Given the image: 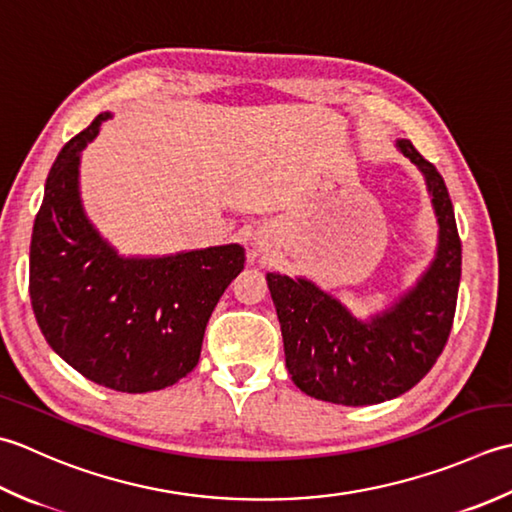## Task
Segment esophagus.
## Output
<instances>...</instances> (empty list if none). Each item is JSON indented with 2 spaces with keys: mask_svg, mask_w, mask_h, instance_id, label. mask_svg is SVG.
<instances>
[{
  "mask_svg": "<svg viewBox=\"0 0 512 512\" xmlns=\"http://www.w3.org/2000/svg\"><path fill=\"white\" fill-rule=\"evenodd\" d=\"M254 247L258 249V252H265V249H263L265 245H263V243H260V241H256V243H254Z\"/></svg>",
  "mask_w": 512,
  "mask_h": 512,
  "instance_id": "esophagus-1",
  "label": "esophagus"
}]
</instances>
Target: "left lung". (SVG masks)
Wrapping results in <instances>:
<instances>
[{"instance_id":"1","label":"left lung","mask_w":512,"mask_h":512,"mask_svg":"<svg viewBox=\"0 0 512 512\" xmlns=\"http://www.w3.org/2000/svg\"><path fill=\"white\" fill-rule=\"evenodd\" d=\"M398 150L429 187L440 241L415 287L371 320H360L307 278L267 274L280 320L285 362L296 387L316 400L364 406L413 389L444 351L462 276V243L442 174L400 139Z\"/></svg>"}]
</instances>
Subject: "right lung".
<instances>
[{"instance_id": "right-lung-1", "label": "right lung", "mask_w": 512, "mask_h": 512, "mask_svg": "<svg viewBox=\"0 0 512 512\" xmlns=\"http://www.w3.org/2000/svg\"><path fill=\"white\" fill-rule=\"evenodd\" d=\"M101 112L61 148L30 241V302L46 342L83 378L121 393L159 391L201 358L207 320L245 267L241 245L161 258L119 256L88 221L79 194L81 150Z\"/></svg>"}]
</instances>
